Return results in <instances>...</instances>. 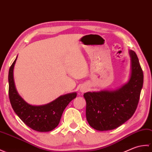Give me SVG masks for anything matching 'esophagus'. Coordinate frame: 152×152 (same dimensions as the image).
<instances>
[{
    "label": "esophagus",
    "mask_w": 152,
    "mask_h": 152,
    "mask_svg": "<svg viewBox=\"0 0 152 152\" xmlns=\"http://www.w3.org/2000/svg\"><path fill=\"white\" fill-rule=\"evenodd\" d=\"M86 90V88H80V92H81L82 93H84V92H85Z\"/></svg>",
    "instance_id": "34e87169"
}]
</instances>
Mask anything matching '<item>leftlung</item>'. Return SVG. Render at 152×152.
I'll use <instances>...</instances> for the list:
<instances>
[{"instance_id":"1","label":"left lung","mask_w":152,"mask_h":152,"mask_svg":"<svg viewBox=\"0 0 152 152\" xmlns=\"http://www.w3.org/2000/svg\"><path fill=\"white\" fill-rule=\"evenodd\" d=\"M131 72L128 81L115 90L84 94L86 116L90 126L97 131L116 129L131 118L135 112L142 88L144 75L139 58L129 50Z\"/></svg>"}]
</instances>
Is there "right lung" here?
Instances as JSON below:
<instances>
[{"label": "right lung", "mask_w": 152, "mask_h": 152, "mask_svg": "<svg viewBox=\"0 0 152 152\" xmlns=\"http://www.w3.org/2000/svg\"><path fill=\"white\" fill-rule=\"evenodd\" d=\"M18 56L9 69V98L13 110L19 118L31 129L48 132L58 126L65 108L77 97L76 92L65 94L42 105H32L26 102L16 90L13 69Z\"/></svg>", "instance_id": "right-lung-1"}]
</instances>
